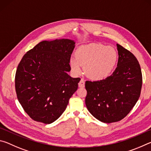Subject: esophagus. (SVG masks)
<instances>
[{
	"mask_svg": "<svg viewBox=\"0 0 151 151\" xmlns=\"http://www.w3.org/2000/svg\"><path fill=\"white\" fill-rule=\"evenodd\" d=\"M85 81H84L83 79H81L78 83V86L79 87H84V86H85Z\"/></svg>",
	"mask_w": 151,
	"mask_h": 151,
	"instance_id": "obj_1",
	"label": "esophagus"
}]
</instances>
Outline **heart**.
Returning a JSON list of instances; mask_svg holds the SVG:
<instances>
[{
    "instance_id": "obj_1",
    "label": "heart",
    "mask_w": 151,
    "mask_h": 151,
    "mask_svg": "<svg viewBox=\"0 0 151 151\" xmlns=\"http://www.w3.org/2000/svg\"><path fill=\"white\" fill-rule=\"evenodd\" d=\"M75 56L76 58L71 57L69 60L71 70L78 74L81 66H84L85 75L96 81L103 80L111 75L118 59L115 48L101 43L82 45L76 50Z\"/></svg>"
}]
</instances>
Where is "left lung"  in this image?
<instances>
[{"label": "left lung", "instance_id": "left-lung-1", "mask_svg": "<svg viewBox=\"0 0 151 151\" xmlns=\"http://www.w3.org/2000/svg\"><path fill=\"white\" fill-rule=\"evenodd\" d=\"M116 46L119 60L113 73L103 80L85 83L87 109L105 123L124 119L139 100L142 88V73L137 58L122 46Z\"/></svg>", "mask_w": 151, "mask_h": 151}]
</instances>
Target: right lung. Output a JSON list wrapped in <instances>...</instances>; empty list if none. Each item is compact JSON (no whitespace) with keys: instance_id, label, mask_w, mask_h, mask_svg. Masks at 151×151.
Listing matches in <instances>:
<instances>
[{"instance_id":"right-lung-1","label":"right lung","mask_w":151,"mask_h":151,"mask_svg":"<svg viewBox=\"0 0 151 151\" xmlns=\"http://www.w3.org/2000/svg\"><path fill=\"white\" fill-rule=\"evenodd\" d=\"M75 42L67 39L43 40L25 54L15 75L17 99L35 121L50 124L60 116L78 88L69 60Z\"/></svg>"}]
</instances>
